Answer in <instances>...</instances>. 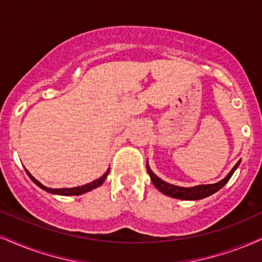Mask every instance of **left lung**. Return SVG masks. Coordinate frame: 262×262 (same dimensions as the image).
Returning a JSON list of instances; mask_svg holds the SVG:
<instances>
[{
    "instance_id": "left-lung-1",
    "label": "left lung",
    "mask_w": 262,
    "mask_h": 262,
    "mask_svg": "<svg viewBox=\"0 0 262 262\" xmlns=\"http://www.w3.org/2000/svg\"><path fill=\"white\" fill-rule=\"evenodd\" d=\"M239 164H241V160L235 164L233 169L228 172V175L226 176L224 180L219 181V182L216 183H212V185H199L194 187H180V186H175V185H171V183L165 182V181L159 179V177H158L156 173L150 170L149 165H148V161H147V171L148 173H149L153 185L156 186V188L159 189L163 194L169 195L171 198L182 199V200H199V199L206 198V196L214 194V193L217 192V190H220L222 187L228 182V180H230L232 175H233V172L237 170V167L239 166Z\"/></svg>"
}]
</instances>
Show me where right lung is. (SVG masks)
Returning a JSON list of instances; mask_svg holds the SVG:
<instances>
[{"mask_svg": "<svg viewBox=\"0 0 262 262\" xmlns=\"http://www.w3.org/2000/svg\"><path fill=\"white\" fill-rule=\"evenodd\" d=\"M25 171H27L28 176L30 177V180L32 181V182L35 183V185L40 187L41 189L46 190L47 193H51V194H57V195H81L83 194V193H87L90 192V190L95 189L97 188V187H99L101 185H103V182H104L106 176H108L109 173V169L105 171V173L103 176L99 177V179H97L95 181H92V182L87 183V185H83V186H79V187H73V188H51V187H46L45 185H42V183L40 182V181H37L36 179H35L34 176L31 175L29 171L25 169Z\"/></svg>", "mask_w": 262, "mask_h": 262, "instance_id": "obj_1", "label": "right lung"}]
</instances>
